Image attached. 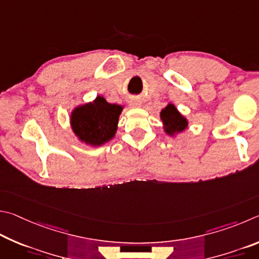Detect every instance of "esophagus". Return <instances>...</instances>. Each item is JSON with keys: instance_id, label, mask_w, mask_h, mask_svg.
Listing matches in <instances>:
<instances>
[{"instance_id": "esophagus-1", "label": "esophagus", "mask_w": 259, "mask_h": 259, "mask_svg": "<svg viewBox=\"0 0 259 259\" xmlns=\"http://www.w3.org/2000/svg\"><path fill=\"white\" fill-rule=\"evenodd\" d=\"M130 106L133 107V108H138V107L141 106V101H140V100H137V99L131 100V101H130Z\"/></svg>"}]
</instances>
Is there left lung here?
I'll use <instances>...</instances> for the list:
<instances>
[{
  "instance_id": "left-lung-1",
  "label": "left lung",
  "mask_w": 259,
  "mask_h": 259,
  "mask_svg": "<svg viewBox=\"0 0 259 259\" xmlns=\"http://www.w3.org/2000/svg\"><path fill=\"white\" fill-rule=\"evenodd\" d=\"M160 118L164 124V131L174 137L175 134L183 132L188 127V119L180 113L173 103H168L160 112Z\"/></svg>"
}]
</instances>
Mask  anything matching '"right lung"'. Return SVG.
<instances>
[{
	"mask_svg": "<svg viewBox=\"0 0 259 259\" xmlns=\"http://www.w3.org/2000/svg\"><path fill=\"white\" fill-rule=\"evenodd\" d=\"M122 107L109 103L101 95L94 101L81 104L71 111L70 125L78 140L100 147L115 137Z\"/></svg>",
	"mask_w": 259,
	"mask_h": 259,
	"instance_id": "add662e5",
	"label": "right lung"
}]
</instances>
